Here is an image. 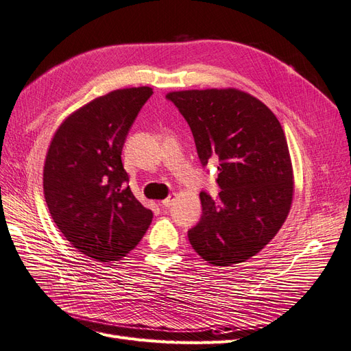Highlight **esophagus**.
I'll return each instance as SVG.
<instances>
[{"label": "esophagus", "instance_id": "34e87169", "mask_svg": "<svg viewBox=\"0 0 351 351\" xmlns=\"http://www.w3.org/2000/svg\"><path fill=\"white\" fill-rule=\"evenodd\" d=\"M173 203H174V197H167V199H164V200L161 202L162 208H171Z\"/></svg>", "mask_w": 351, "mask_h": 351}]
</instances>
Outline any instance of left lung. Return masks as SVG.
I'll return each mask as SVG.
<instances>
[{
  "instance_id": "left-lung-1",
  "label": "left lung",
  "mask_w": 351,
  "mask_h": 351,
  "mask_svg": "<svg viewBox=\"0 0 351 351\" xmlns=\"http://www.w3.org/2000/svg\"><path fill=\"white\" fill-rule=\"evenodd\" d=\"M186 119L203 168L217 161L213 199L200 191L202 217L191 247L213 265L243 263L279 232L293 196L285 132L270 108L234 88L167 94Z\"/></svg>"
}]
</instances>
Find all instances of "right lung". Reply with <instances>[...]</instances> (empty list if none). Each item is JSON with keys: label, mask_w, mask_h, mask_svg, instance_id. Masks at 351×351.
Listing matches in <instances>:
<instances>
[{"label": "right lung", "mask_w": 351, "mask_h": 351, "mask_svg": "<svg viewBox=\"0 0 351 351\" xmlns=\"http://www.w3.org/2000/svg\"><path fill=\"white\" fill-rule=\"evenodd\" d=\"M152 88L108 93L59 126L46 155L43 191L58 229L95 261L120 260L152 221L128 186L122 149Z\"/></svg>", "instance_id": "add662e5"}]
</instances>
